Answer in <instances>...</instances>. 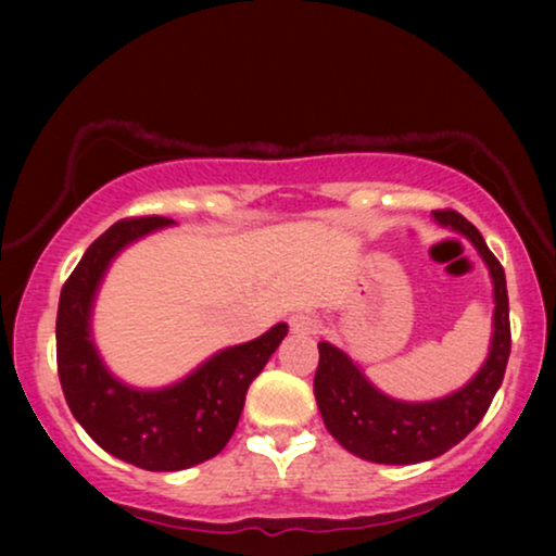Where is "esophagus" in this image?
I'll list each match as a JSON object with an SVG mask.
<instances>
[{"label":"esophagus","instance_id":"1","mask_svg":"<svg viewBox=\"0 0 556 556\" xmlns=\"http://www.w3.org/2000/svg\"><path fill=\"white\" fill-rule=\"evenodd\" d=\"M318 318L314 314H295L291 316V331L301 333V337H308V333L318 331Z\"/></svg>","mask_w":556,"mask_h":556}]
</instances>
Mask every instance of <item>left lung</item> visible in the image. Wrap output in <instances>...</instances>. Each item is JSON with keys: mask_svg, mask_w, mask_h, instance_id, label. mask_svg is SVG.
Masks as SVG:
<instances>
[{"mask_svg": "<svg viewBox=\"0 0 556 556\" xmlns=\"http://www.w3.org/2000/svg\"><path fill=\"white\" fill-rule=\"evenodd\" d=\"M443 227L466 235L489 265L493 280V337L483 367L458 392L432 402H400L387 397L362 375V369L329 341H318V369L314 377L316 405L326 430L346 447L371 463L409 466L430 460L458 445L491 407L493 394L504 382L511 354L506 276L483 235L453 210L432 212Z\"/></svg>", "mask_w": 556, "mask_h": 556, "instance_id": "left-lung-1", "label": "left lung"}]
</instances>
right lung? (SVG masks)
<instances>
[{"mask_svg":"<svg viewBox=\"0 0 556 556\" xmlns=\"http://www.w3.org/2000/svg\"><path fill=\"white\" fill-rule=\"evenodd\" d=\"M169 217H131L111 225L65 280L58 306V375L67 407L105 453L143 470H185L215 458L238 428L248 387L288 333L276 324L248 344L217 352L181 382L134 390L105 369L90 337L98 286L113 257Z\"/></svg>","mask_w":556,"mask_h":556,"instance_id":"right-lung-1","label":"right lung"}]
</instances>
